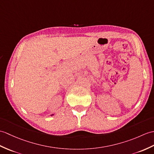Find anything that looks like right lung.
Masks as SVG:
<instances>
[{"label":"right lung","mask_w":154,"mask_h":154,"mask_svg":"<svg viewBox=\"0 0 154 154\" xmlns=\"http://www.w3.org/2000/svg\"><path fill=\"white\" fill-rule=\"evenodd\" d=\"M51 116H53V114H52V115H51Z\"/></svg>","instance_id":"add662e5"}]
</instances>
